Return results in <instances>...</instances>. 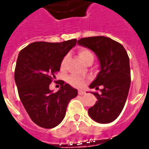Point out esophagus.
<instances>
[{
  "label": "esophagus",
  "mask_w": 149,
  "mask_h": 149,
  "mask_svg": "<svg viewBox=\"0 0 149 149\" xmlns=\"http://www.w3.org/2000/svg\"><path fill=\"white\" fill-rule=\"evenodd\" d=\"M78 94H79V95H82L86 94V92H85L84 91H81V90H79V91L78 92Z\"/></svg>",
  "instance_id": "esophagus-1"
}]
</instances>
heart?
I'll use <instances>...</instances> for the list:
<instances>
[{"label": "heart", "mask_w": 149, "mask_h": 149, "mask_svg": "<svg viewBox=\"0 0 149 149\" xmlns=\"http://www.w3.org/2000/svg\"><path fill=\"white\" fill-rule=\"evenodd\" d=\"M79 55L81 59L84 61L85 63L89 59L90 57H93V54H92V52L89 50L86 49V48H82V49L79 50ZM67 61V57L66 56V57H63V59L61 61V69H64L66 67ZM67 81H68V82L70 85H72L73 86H77V87H82L85 83L84 79L82 78V77L74 76V75L69 77L68 79H67Z\"/></svg>", "instance_id": "b5f03b06"}]
</instances>
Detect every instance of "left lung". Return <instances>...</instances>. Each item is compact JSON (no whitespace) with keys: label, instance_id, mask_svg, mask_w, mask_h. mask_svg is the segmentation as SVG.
<instances>
[{"label":"left lung","instance_id":"1","mask_svg":"<svg viewBox=\"0 0 149 149\" xmlns=\"http://www.w3.org/2000/svg\"><path fill=\"white\" fill-rule=\"evenodd\" d=\"M77 43L94 51L100 62V72L89 88H103L100 95L92 93L98 102L88 109V115L98 123H111L123 111L130 87L128 54L121 44L104 36L82 38Z\"/></svg>","mask_w":149,"mask_h":149}]
</instances>
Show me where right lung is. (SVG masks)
Returning a JSON list of instances; mask_svg holds the SVG:
<instances>
[{
  "label": "right lung",
  "instance_id": "add662e5",
  "mask_svg": "<svg viewBox=\"0 0 149 149\" xmlns=\"http://www.w3.org/2000/svg\"><path fill=\"white\" fill-rule=\"evenodd\" d=\"M76 44V38L60 43L36 42L19 54L14 73L19 96L31 120L39 127L51 129L60 124L70 101L77 96V90L63 81L57 92L49 89L61 61Z\"/></svg>",
  "mask_w": 149,
  "mask_h": 149
}]
</instances>
